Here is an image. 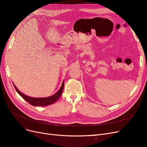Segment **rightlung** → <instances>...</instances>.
Masks as SVG:
<instances>
[{
  "mask_svg": "<svg viewBox=\"0 0 147 147\" xmlns=\"http://www.w3.org/2000/svg\"><path fill=\"white\" fill-rule=\"evenodd\" d=\"M13 85H14V87L17 92L18 93V94L23 97L25 100L29 102L30 105H34V106H37V107L38 106L43 107V106H47L49 105H51L53 103H55L56 101H57L59 99L63 91L64 83V82H63V84H62L60 89L58 90V91H57L56 93H55L54 95L51 96L50 97H42V98H35V97H31L26 96L23 94V93L18 90V89L16 87L14 83H13Z\"/></svg>",
  "mask_w": 147,
  "mask_h": 147,
  "instance_id": "add662e5",
  "label": "right lung"
}]
</instances>
